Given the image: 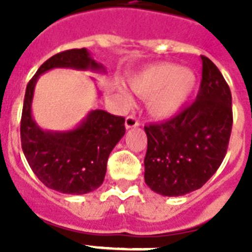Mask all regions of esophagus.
<instances>
[{
    "instance_id": "obj_1",
    "label": "esophagus",
    "mask_w": 252,
    "mask_h": 252,
    "mask_svg": "<svg viewBox=\"0 0 252 252\" xmlns=\"http://www.w3.org/2000/svg\"><path fill=\"white\" fill-rule=\"evenodd\" d=\"M140 126V123L138 120L136 119V116L133 115H129L128 118L126 119V129H130V128H136V126Z\"/></svg>"
}]
</instances>
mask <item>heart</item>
<instances>
[{
  "label": "heart",
  "instance_id": "1",
  "mask_svg": "<svg viewBox=\"0 0 252 252\" xmlns=\"http://www.w3.org/2000/svg\"><path fill=\"white\" fill-rule=\"evenodd\" d=\"M132 90L146 98V108L153 118L168 119L179 114L197 89L199 77L192 69L171 63L146 66L129 80ZM128 100V94H124Z\"/></svg>",
  "mask_w": 252,
  "mask_h": 252
}]
</instances>
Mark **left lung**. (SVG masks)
<instances>
[{"instance_id": "8db88e82", "label": "left lung", "mask_w": 252, "mask_h": 252, "mask_svg": "<svg viewBox=\"0 0 252 252\" xmlns=\"http://www.w3.org/2000/svg\"><path fill=\"white\" fill-rule=\"evenodd\" d=\"M196 100L159 124L145 126V183L162 196H183L211 179L222 163L233 126L231 93L219 68L201 56Z\"/></svg>"}]
</instances>
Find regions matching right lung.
I'll use <instances>...</instances> for the list:
<instances>
[{"label":"right lung","instance_id":"right-lung-1","mask_svg":"<svg viewBox=\"0 0 252 252\" xmlns=\"http://www.w3.org/2000/svg\"><path fill=\"white\" fill-rule=\"evenodd\" d=\"M56 68L106 73V68L86 48L64 51L45 61L26 89L21 120L22 149L31 170L44 186L61 193L85 195L102 186L107 159L126 134V120L107 111L91 110L73 129L40 128L32 116L33 91L39 77Z\"/></svg>","mask_w":252,"mask_h":252}]
</instances>
